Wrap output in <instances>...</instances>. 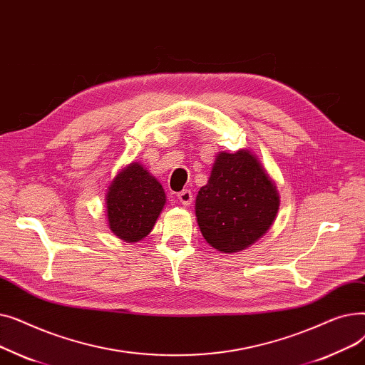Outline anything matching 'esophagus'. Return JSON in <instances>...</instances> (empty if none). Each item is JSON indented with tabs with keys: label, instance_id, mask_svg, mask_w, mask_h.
<instances>
[{
	"label": "esophagus",
	"instance_id": "34e87169",
	"mask_svg": "<svg viewBox=\"0 0 365 365\" xmlns=\"http://www.w3.org/2000/svg\"><path fill=\"white\" fill-rule=\"evenodd\" d=\"M178 200L183 205H190V202H192V200H194V195H192V192H190L189 189H185V190H182V192L178 194Z\"/></svg>",
	"mask_w": 365,
	"mask_h": 365
}]
</instances>
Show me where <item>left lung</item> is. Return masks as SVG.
Wrapping results in <instances>:
<instances>
[{
    "label": "left lung",
    "mask_w": 365,
    "mask_h": 365,
    "mask_svg": "<svg viewBox=\"0 0 365 365\" xmlns=\"http://www.w3.org/2000/svg\"><path fill=\"white\" fill-rule=\"evenodd\" d=\"M279 210L275 183L250 150L217 153L195 201L205 241L222 253L245 250L272 226Z\"/></svg>",
    "instance_id": "8db88e82"
}]
</instances>
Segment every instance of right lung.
Listing matches in <instances>:
<instances>
[{
    "instance_id": "obj_1",
    "label": "right lung",
    "mask_w": 365,
    "mask_h": 365,
    "mask_svg": "<svg viewBox=\"0 0 365 365\" xmlns=\"http://www.w3.org/2000/svg\"><path fill=\"white\" fill-rule=\"evenodd\" d=\"M165 205L161 183L139 163H131L115 178L106 194L110 231L125 242H138L155 225Z\"/></svg>"
}]
</instances>
